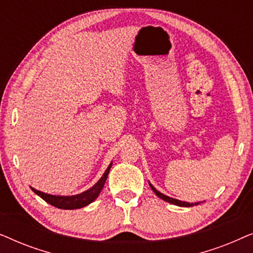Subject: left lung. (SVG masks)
I'll use <instances>...</instances> for the list:
<instances>
[{"mask_svg":"<svg viewBox=\"0 0 253 253\" xmlns=\"http://www.w3.org/2000/svg\"><path fill=\"white\" fill-rule=\"evenodd\" d=\"M150 186L151 189L153 190V192L157 195L159 198H161L162 200H165V202H167L169 204H172V205H176V206H181V207H191V206H195V205H199L200 202L198 203H188V202H182V200H178V199H175V198H171V197H168L164 195V193H161L160 191H158L157 189L154 188L153 185L150 183Z\"/></svg>","mask_w":253,"mask_h":253,"instance_id":"obj_1","label":"left lung"}]
</instances>
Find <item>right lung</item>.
<instances>
[{
  "label": "right lung",
  "instance_id": "add662e5",
  "mask_svg": "<svg viewBox=\"0 0 253 253\" xmlns=\"http://www.w3.org/2000/svg\"><path fill=\"white\" fill-rule=\"evenodd\" d=\"M113 162H110L108 168L106 169V171L103 172V175L101 176V178L99 179L98 182L95 183L92 188H89L86 191L78 193V195H72V196H55V195H49V193H44L42 191H39V190L34 189L31 186L32 191L42 198L44 202H47L50 205H53L57 209L61 210H77V209H82V207H85L89 205V204L94 202V200L98 198L100 192L105 185L106 179L108 177L109 170L112 168Z\"/></svg>",
  "mask_w": 253,
  "mask_h": 253
}]
</instances>
